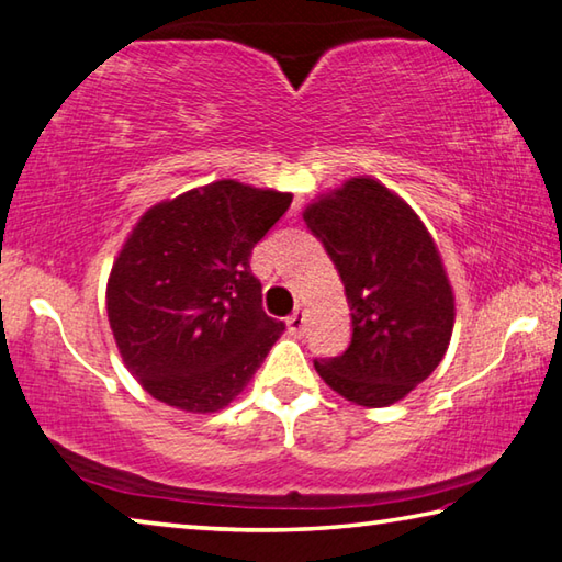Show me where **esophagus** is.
Listing matches in <instances>:
<instances>
[{
	"label": "esophagus",
	"mask_w": 562,
	"mask_h": 562,
	"mask_svg": "<svg viewBox=\"0 0 562 562\" xmlns=\"http://www.w3.org/2000/svg\"><path fill=\"white\" fill-rule=\"evenodd\" d=\"M286 326H289V330L293 333V336H299V333L303 330V311L301 308H296L291 313V316L286 318Z\"/></svg>",
	"instance_id": "obj_1"
}]
</instances>
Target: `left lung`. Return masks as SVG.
<instances>
[{"label": "left lung", "mask_w": 562, "mask_h": 562, "mask_svg": "<svg viewBox=\"0 0 562 562\" xmlns=\"http://www.w3.org/2000/svg\"><path fill=\"white\" fill-rule=\"evenodd\" d=\"M303 222L326 246L346 286L352 340L316 372L360 407H390L425 382L454 330V289L417 212L375 177L318 194Z\"/></svg>", "instance_id": "8db88e82"}]
</instances>
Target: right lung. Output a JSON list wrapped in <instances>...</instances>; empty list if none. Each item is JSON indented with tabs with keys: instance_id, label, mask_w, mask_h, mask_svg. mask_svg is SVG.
I'll use <instances>...</instances> for the list:
<instances>
[{
	"instance_id": "1",
	"label": "right lung",
	"mask_w": 562,
	"mask_h": 562,
	"mask_svg": "<svg viewBox=\"0 0 562 562\" xmlns=\"http://www.w3.org/2000/svg\"><path fill=\"white\" fill-rule=\"evenodd\" d=\"M291 200L216 180L135 222L108 276L105 311L125 368L155 400L206 415L249 385L286 330L261 308L251 249Z\"/></svg>"
}]
</instances>
